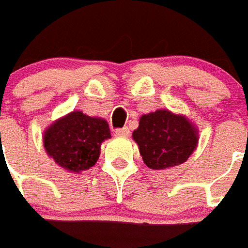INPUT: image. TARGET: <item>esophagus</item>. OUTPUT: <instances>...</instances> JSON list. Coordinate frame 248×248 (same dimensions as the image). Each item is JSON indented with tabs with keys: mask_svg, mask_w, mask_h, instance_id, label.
<instances>
[{
	"mask_svg": "<svg viewBox=\"0 0 248 248\" xmlns=\"http://www.w3.org/2000/svg\"><path fill=\"white\" fill-rule=\"evenodd\" d=\"M130 131L127 127H122V129H117L115 130V136L118 137H129Z\"/></svg>",
	"mask_w": 248,
	"mask_h": 248,
	"instance_id": "obj_1",
	"label": "esophagus"
}]
</instances>
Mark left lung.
<instances>
[{
    "mask_svg": "<svg viewBox=\"0 0 248 248\" xmlns=\"http://www.w3.org/2000/svg\"><path fill=\"white\" fill-rule=\"evenodd\" d=\"M133 140L146 166L164 170L189 158L197 148L199 130L188 117L160 108L142 115Z\"/></svg>",
    "mask_w": 248,
    "mask_h": 248,
    "instance_id": "1",
    "label": "left lung"
}]
</instances>
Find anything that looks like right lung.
Segmentation results:
<instances>
[{
	"instance_id": "add662e5",
	"label": "right lung",
	"mask_w": 248,
	"mask_h": 248,
	"mask_svg": "<svg viewBox=\"0 0 248 248\" xmlns=\"http://www.w3.org/2000/svg\"><path fill=\"white\" fill-rule=\"evenodd\" d=\"M111 138L106 119L90 117L79 110L52 122L43 134L48 157L70 173H82L96 164L100 145Z\"/></svg>"
}]
</instances>
